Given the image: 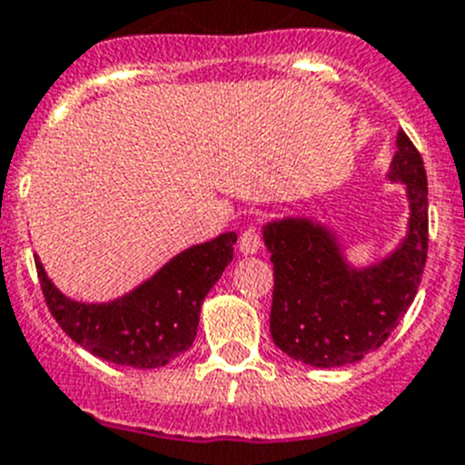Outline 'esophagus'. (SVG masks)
Listing matches in <instances>:
<instances>
[{
    "label": "esophagus",
    "mask_w": 465,
    "mask_h": 465,
    "mask_svg": "<svg viewBox=\"0 0 465 465\" xmlns=\"http://www.w3.org/2000/svg\"><path fill=\"white\" fill-rule=\"evenodd\" d=\"M238 248H241L242 254H254V252H257V250L262 248V232H259V227L250 224V227L241 233Z\"/></svg>",
    "instance_id": "34e87169"
}]
</instances>
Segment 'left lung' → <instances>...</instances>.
I'll return each mask as SVG.
<instances>
[{"instance_id": "8db88e82", "label": "left lung", "mask_w": 465, "mask_h": 465, "mask_svg": "<svg viewBox=\"0 0 465 465\" xmlns=\"http://www.w3.org/2000/svg\"><path fill=\"white\" fill-rule=\"evenodd\" d=\"M405 183L408 236L371 269H352L331 232L303 217L263 227L273 262L271 336L292 359L317 368L354 363L391 336L417 290L429 252V185L420 150L401 129L389 171Z\"/></svg>"}]
</instances>
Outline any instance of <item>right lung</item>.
<instances>
[{
  "mask_svg": "<svg viewBox=\"0 0 465 465\" xmlns=\"http://www.w3.org/2000/svg\"><path fill=\"white\" fill-rule=\"evenodd\" d=\"M236 238L229 232L185 250L111 303L66 299L35 262L50 315L71 341L118 366L160 368L194 342L202 303L233 259Z\"/></svg>",
  "mask_w": 465,
  "mask_h": 465,
  "instance_id": "add662e5",
  "label": "right lung"
}]
</instances>
